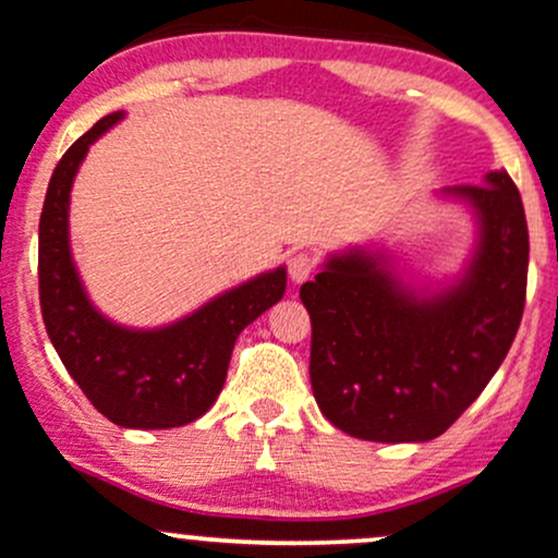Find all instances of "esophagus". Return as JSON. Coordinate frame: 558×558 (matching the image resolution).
Returning a JSON list of instances; mask_svg holds the SVG:
<instances>
[{"mask_svg": "<svg viewBox=\"0 0 558 558\" xmlns=\"http://www.w3.org/2000/svg\"><path fill=\"white\" fill-rule=\"evenodd\" d=\"M312 272H315V259H312L310 254H296V256H291V262H289V275H291L293 283H304V280H307Z\"/></svg>", "mask_w": 558, "mask_h": 558, "instance_id": "34e87169", "label": "esophagus"}]
</instances>
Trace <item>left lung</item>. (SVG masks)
<instances>
[{
	"instance_id": "obj_1",
	"label": "left lung",
	"mask_w": 558,
	"mask_h": 558,
	"mask_svg": "<svg viewBox=\"0 0 558 558\" xmlns=\"http://www.w3.org/2000/svg\"><path fill=\"white\" fill-rule=\"evenodd\" d=\"M476 225L461 272L439 283L402 278L381 248L352 246L302 286L312 320L310 381L317 408L349 437L428 442L448 432L500 368L527 293L530 235L506 169L485 185L439 190Z\"/></svg>"
}]
</instances>
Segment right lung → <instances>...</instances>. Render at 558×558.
I'll return each mask as SVG.
<instances>
[{"instance_id":"1","label":"right lung","mask_w":558,"mask_h":558,"mask_svg":"<svg viewBox=\"0 0 558 558\" xmlns=\"http://www.w3.org/2000/svg\"><path fill=\"white\" fill-rule=\"evenodd\" d=\"M124 116H102L52 171L39 219L41 317L65 371L108 421L124 428H174L217 402L241 330L283 299L286 267L219 293L169 326L130 328L102 315L71 254V187L89 145Z\"/></svg>"}]
</instances>
